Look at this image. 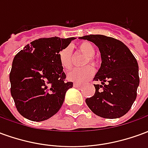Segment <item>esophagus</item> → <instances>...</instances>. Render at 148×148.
<instances>
[{
    "label": "esophagus",
    "mask_w": 148,
    "mask_h": 148,
    "mask_svg": "<svg viewBox=\"0 0 148 148\" xmlns=\"http://www.w3.org/2000/svg\"><path fill=\"white\" fill-rule=\"evenodd\" d=\"M74 87H75V88H81L82 85L78 83H74Z\"/></svg>",
    "instance_id": "obj_1"
}]
</instances>
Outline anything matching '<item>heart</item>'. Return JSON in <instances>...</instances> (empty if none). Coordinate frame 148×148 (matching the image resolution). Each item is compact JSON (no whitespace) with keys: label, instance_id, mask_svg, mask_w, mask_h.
<instances>
[{"label":"heart","instance_id":"obj_1","mask_svg":"<svg viewBox=\"0 0 148 148\" xmlns=\"http://www.w3.org/2000/svg\"><path fill=\"white\" fill-rule=\"evenodd\" d=\"M77 51L85 55L86 58L84 62L83 66H87L88 64L95 66L97 63L94 58L95 55V47L90 42L83 41L77 45ZM58 59L61 64L62 67L65 70H69L71 67L72 61H71V50L69 47L62 48L58 53ZM94 74L93 69L90 66L82 69H73L69 71L67 74V79L71 82H77V83H84L88 80H90L93 77Z\"/></svg>","mask_w":148,"mask_h":148}]
</instances>
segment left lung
I'll return each mask as SVG.
<instances>
[{
	"label": "left lung",
	"instance_id": "1",
	"mask_svg": "<svg viewBox=\"0 0 148 148\" xmlns=\"http://www.w3.org/2000/svg\"><path fill=\"white\" fill-rule=\"evenodd\" d=\"M97 46L101 65L94 81L95 93L86 99L88 107L101 117L115 119L129 111L137 96L140 84L139 66L136 58L124 42L103 35L79 37Z\"/></svg>",
	"mask_w": 148,
	"mask_h": 148
}]
</instances>
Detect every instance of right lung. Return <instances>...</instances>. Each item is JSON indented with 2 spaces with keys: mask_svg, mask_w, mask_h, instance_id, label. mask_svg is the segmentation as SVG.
Returning <instances> with one entry per match:
<instances>
[{
  "mask_svg": "<svg viewBox=\"0 0 148 148\" xmlns=\"http://www.w3.org/2000/svg\"><path fill=\"white\" fill-rule=\"evenodd\" d=\"M74 39L40 38L16 55L9 74L10 90L16 108L24 117L42 121L60 109L73 82H65L58 53Z\"/></svg>",
  "mask_w": 148,
  "mask_h": 148,
  "instance_id": "obj_1",
  "label": "right lung"
}]
</instances>
